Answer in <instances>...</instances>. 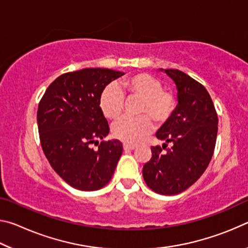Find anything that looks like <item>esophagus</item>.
Instances as JSON below:
<instances>
[{
  "mask_svg": "<svg viewBox=\"0 0 248 248\" xmlns=\"http://www.w3.org/2000/svg\"><path fill=\"white\" fill-rule=\"evenodd\" d=\"M136 149V145L132 144H128V143H124V151H132Z\"/></svg>",
  "mask_w": 248,
  "mask_h": 248,
  "instance_id": "34e87169",
  "label": "esophagus"
}]
</instances>
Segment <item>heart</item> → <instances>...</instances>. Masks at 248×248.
<instances>
[{
    "label": "heart",
    "mask_w": 248,
    "mask_h": 248,
    "mask_svg": "<svg viewBox=\"0 0 248 248\" xmlns=\"http://www.w3.org/2000/svg\"><path fill=\"white\" fill-rule=\"evenodd\" d=\"M131 97H139V117H123L112 124V134L127 143H139L153 130L152 118L164 123L173 114L176 99L173 93L163 89L159 79L148 73H138L121 83ZM99 106L108 119H117L124 107V95L116 84H109L99 96Z\"/></svg>",
    "instance_id": "heart-1"
}]
</instances>
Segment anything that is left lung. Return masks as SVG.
I'll list each match as a JSON object with an SVG mask.
<instances>
[{"mask_svg":"<svg viewBox=\"0 0 248 248\" xmlns=\"http://www.w3.org/2000/svg\"><path fill=\"white\" fill-rule=\"evenodd\" d=\"M173 79L177 100L173 114L156 132L164 141L152 146V157L143 166V178L159 195H177L189 188L203 174L215 152L217 115L208 91L189 75L175 69H159Z\"/></svg>","mask_w":248,"mask_h":248,"instance_id":"1","label":"left lung"}]
</instances>
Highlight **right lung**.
Here are the masks:
<instances>
[{
	"label": "right lung",
	"instance_id": "add662e5",
	"mask_svg": "<svg viewBox=\"0 0 248 248\" xmlns=\"http://www.w3.org/2000/svg\"><path fill=\"white\" fill-rule=\"evenodd\" d=\"M124 73L89 68L60 75L41 98L37 124L41 148L54 171L75 189L103 188L123 153L119 140L102 141L109 125L99 106L102 91ZM97 144L99 149L91 148Z\"/></svg>",
	"mask_w": 248,
	"mask_h": 248
}]
</instances>
